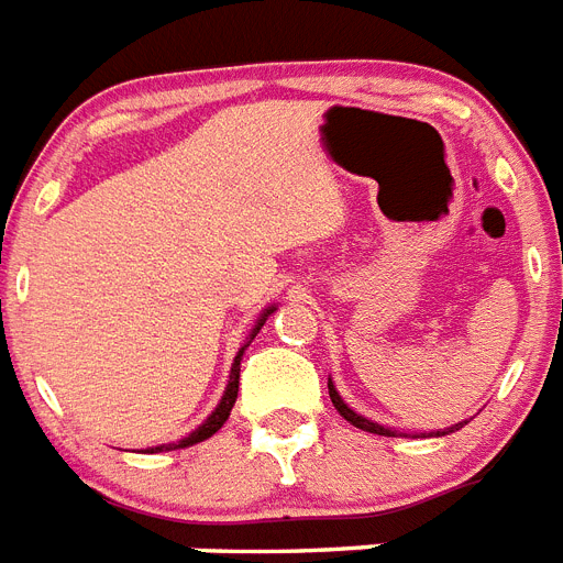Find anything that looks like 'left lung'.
<instances>
[{"mask_svg": "<svg viewBox=\"0 0 563 563\" xmlns=\"http://www.w3.org/2000/svg\"><path fill=\"white\" fill-rule=\"evenodd\" d=\"M329 398H332L334 409H338V412L343 415V418H346L349 423H352V427L363 429V432H372V434H386V438H395V429H389V427H380V423H375V420L363 418V415H357V412H354V409H349V406H346V400L340 398V395H338V389H334L332 377H329ZM464 423H466V420H464ZM464 423H455V427L443 429L441 434H450V432H455V429H461V427H464Z\"/></svg>", "mask_w": 563, "mask_h": 563, "instance_id": "left-lung-1", "label": "left lung"}]
</instances>
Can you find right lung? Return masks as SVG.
Instances as JSON below:
<instances>
[{"label": "right lung", "instance_id": "1", "mask_svg": "<svg viewBox=\"0 0 563 563\" xmlns=\"http://www.w3.org/2000/svg\"><path fill=\"white\" fill-rule=\"evenodd\" d=\"M274 309H277V306H268V309L263 311V314H260L257 323H254L252 334H249V340H245V346L240 349L238 357H234V363H231L229 386H225V391H223V400H220V404H217L214 412H211L209 418H206V423H200V427L194 429V432L188 434V438H183V441H177V443H163V446H154V450H151V452L183 450V446H194V443L206 441V438H211V434H214L217 429L223 427L225 420H229V415H231V406H234V400H238V389H240V361H243V352H245V349H249V343H252V340L257 338V332H260V329H263V323H266L268 314H272Z\"/></svg>", "mask_w": 563, "mask_h": 563}]
</instances>
